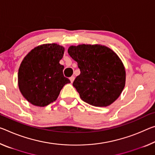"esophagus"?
<instances>
[{"label": "esophagus", "instance_id": "obj_1", "mask_svg": "<svg viewBox=\"0 0 155 155\" xmlns=\"http://www.w3.org/2000/svg\"><path fill=\"white\" fill-rule=\"evenodd\" d=\"M74 76H72V77H70V81H71V83H73V81H74Z\"/></svg>", "mask_w": 155, "mask_h": 155}]
</instances>
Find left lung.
Listing matches in <instances>:
<instances>
[{
	"label": "left lung",
	"instance_id": "8db88e82",
	"mask_svg": "<svg viewBox=\"0 0 155 155\" xmlns=\"http://www.w3.org/2000/svg\"><path fill=\"white\" fill-rule=\"evenodd\" d=\"M68 51L80 69L73 86L83 101L106 107L118 99L126 83V70L116 53L107 47L85 44L70 46Z\"/></svg>",
	"mask_w": 155,
	"mask_h": 155
}]
</instances>
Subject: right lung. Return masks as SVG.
<instances>
[{"instance_id":"obj_1","label":"right lung","mask_w":155,"mask_h":155,"mask_svg":"<svg viewBox=\"0 0 155 155\" xmlns=\"http://www.w3.org/2000/svg\"><path fill=\"white\" fill-rule=\"evenodd\" d=\"M65 49L57 44H44L28 53L18 70V86L23 97L36 106L44 107L57 99L70 81L63 75L59 61Z\"/></svg>"}]
</instances>
